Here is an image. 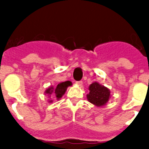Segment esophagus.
Listing matches in <instances>:
<instances>
[{
  "label": "esophagus",
  "mask_w": 149,
  "mask_h": 149,
  "mask_svg": "<svg viewBox=\"0 0 149 149\" xmlns=\"http://www.w3.org/2000/svg\"><path fill=\"white\" fill-rule=\"evenodd\" d=\"M76 84L80 86H83V81H76Z\"/></svg>",
  "instance_id": "34e87169"
}]
</instances>
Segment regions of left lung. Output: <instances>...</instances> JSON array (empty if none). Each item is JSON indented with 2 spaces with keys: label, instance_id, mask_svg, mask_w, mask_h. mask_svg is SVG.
Listing matches in <instances>:
<instances>
[{
  "label": "left lung",
  "instance_id": "left-lung-1",
  "mask_svg": "<svg viewBox=\"0 0 149 149\" xmlns=\"http://www.w3.org/2000/svg\"><path fill=\"white\" fill-rule=\"evenodd\" d=\"M89 93L87 94L88 101L97 107L104 106L110 97V89L98 82H94L89 86Z\"/></svg>",
  "mask_w": 149,
  "mask_h": 149
}]
</instances>
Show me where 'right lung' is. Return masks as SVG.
I'll use <instances>...</instances> for the list:
<instances>
[{"label":"right lung","instance_id":"1","mask_svg":"<svg viewBox=\"0 0 149 149\" xmlns=\"http://www.w3.org/2000/svg\"><path fill=\"white\" fill-rule=\"evenodd\" d=\"M72 84L71 81H67L65 82H62L56 86V88H54L53 86H51V87L48 88L46 89L45 93L46 95H48V96L51 97L52 96V98H56V99L59 100L60 98H62V96L65 94V91H66L68 86H72ZM52 100H50L49 102H52Z\"/></svg>","mask_w":149,"mask_h":149}]
</instances>
